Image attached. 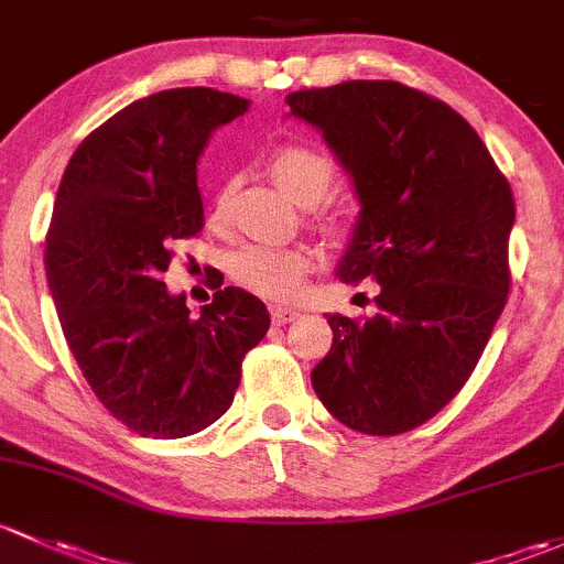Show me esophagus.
<instances>
[{"label": "esophagus", "mask_w": 564, "mask_h": 564, "mask_svg": "<svg viewBox=\"0 0 564 564\" xmlns=\"http://www.w3.org/2000/svg\"><path fill=\"white\" fill-rule=\"evenodd\" d=\"M295 317H299V312L290 310V306H274V310H271V321H274L276 325L293 323Z\"/></svg>", "instance_id": "34e87169"}]
</instances>
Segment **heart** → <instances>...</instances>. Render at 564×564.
<instances>
[{
	"label": "heart",
	"instance_id": "1",
	"mask_svg": "<svg viewBox=\"0 0 564 564\" xmlns=\"http://www.w3.org/2000/svg\"><path fill=\"white\" fill-rule=\"evenodd\" d=\"M271 173L276 184L301 206H317L328 197L336 182V167L328 154L312 147L290 143L276 149L271 156ZM230 208V189H223L214 203V223H223ZM312 258L306 249L299 247H263L252 243L243 247L230 260V276L243 290L263 299L288 301L304 284L310 274Z\"/></svg>",
	"mask_w": 564,
	"mask_h": 564
}]
</instances>
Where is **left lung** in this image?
Returning <instances> with one entry per match:
<instances>
[{"label":"left lung","mask_w":564,"mask_h":564,"mask_svg":"<svg viewBox=\"0 0 564 564\" xmlns=\"http://www.w3.org/2000/svg\"><path fill=\"white\" fill-rule=\"evenodd\" d=\"M356 184V230L336 276L375 280V317H328L312 369L325 410L377 437L410 432L462 391L510 290L513 193L467 119L397 80L293 91Z\"/></svg>","instance_id":"left-lung-1"}]
</instances>
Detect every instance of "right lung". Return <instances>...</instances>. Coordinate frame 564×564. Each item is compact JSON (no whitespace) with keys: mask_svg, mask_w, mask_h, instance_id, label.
<instances>
[{"mask_svg":"<svg viewBox=\"0 0 564 564\" xmlns=\"http://www.w3.org/2000/svg\"><path fill=\"white\" fill-rule=\"evenodd\" d=\"M247 108L206 86L143 97L84 138L56 193L45 274L62 330L95 397L143 437L223 417L271 325L241 288L217 290L193 317L162 282L173 243L203 228L197 156Z\"/></svg>","mask_w":564,"mask_h":564,"instance_id":"right-lung-1","label":"right lung"}]
</instances>
